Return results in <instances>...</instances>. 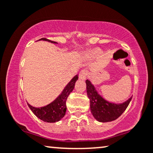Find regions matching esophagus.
<instances>
[{
	"label": "esophagus",
	"instance_id": "esophagus-1",
	"mask_svg": "<svg viewBox=\"0 0 153 153\" xmlns=\"http://www.w3.org/2000/svg\"><path fill=\"white\" fill-rule=\"evenodd\" d=\"M87 75H88V73H87L86 71L82 70L79 73V79H81V80H85L86 79Z\"/></svg>",
	"mask_w": 153,
	"mask_h": 153
}]
</instances>
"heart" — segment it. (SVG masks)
<instances>
[{
  "mask_svg": "<svg viewBox=\"0 0 153 153\" xmlns=\"http://www.w3.org/2000/svg\"><path fill=\"white\" fill-rule=\"evenodd\" d=\"M103 51L100 48H94L86 53V56L88 58H96L102 55Z\"/></svg>",
  "mask_w": 153,
  "mask_h": 153,
  "instance_id": "obj_1",
  "label": "heart"
}]
</instances>
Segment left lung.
<instances>
[{"label": "left lung", "instance_id": "obj_1", "mask_svg": "<svg viewBox=\"0 0 153 153\" xmlns=\"http://www.w3.org/2000/svg\"><path fill=\"white\" fill-rule=\"evenodd\" d=\"M86 84L91 112L94 117L100 122H109L117 120L122 115L131 100L132 96L121 103L109 102L99 94L91 81L87 79Z\"/></svg>", "mask_w": 153, "mask_h": 153}]
</instances>
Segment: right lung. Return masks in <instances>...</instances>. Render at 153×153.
Wrapping results in <instances>:
<instances>
[{"label": "right lung", "instance_id": "add662e5", "mask_svg": "<svg viewBox=\"0 0 153 153\" xmlns=\"http://www.w3.org/2000/svg\"><path fill=\"white\" fill-rule=\"evenodd\" d=\"M39 41H45L51 43H54V44H58L57 42L48 40L45 38L40 39ZM78 78L79 75H75L66 85V86L63 89L61 94L53 102L45 106L40 107V108H35V107H33L27 102L29 108L31 109V110L38 118H39L43 122L48 123L58 122L65 115V112L67 110V99L70 93L74 89L75 83H76Z\"/></svg>", "mask_w": 153, "mask_h": 153}]
</instances>
